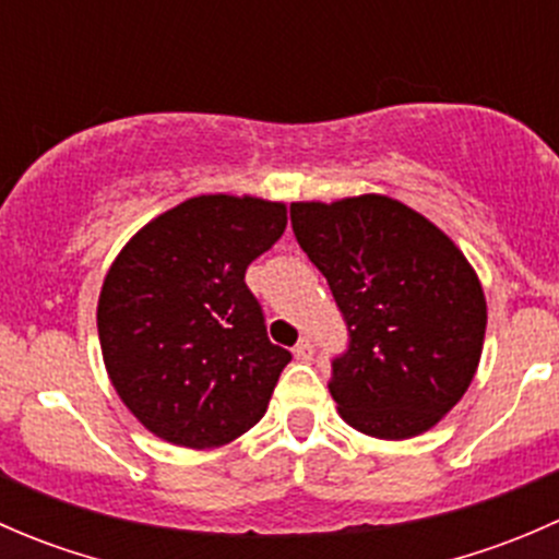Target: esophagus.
<instances>
[{
  "mask_svg": "<svg viewBox=\"0 0 559 559\" xmlns=\"http://www.w3.org/2000/svg\"><path fill=\"white\" fill-rule=\"evenodd\" d=\"M295 357L302 359V362H311L313 359V343L308 341V337H302L300 343L295 346Z\"/></svg>",
  "mask_w": 559,
  "mask_h": 559,
  "instance_id": "34e87169",
  "label": "esophagus"
}]
</instances>
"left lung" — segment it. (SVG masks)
Wrapping results in <instances>:
<instances>
[{
	"label": "left lung",
	"instance_id": "1",
	"mask_svg": "<svg viewBox=\"0 0 559 559\" xmlns=\"http://www.w3.org/2000/svg\"><path fill=\"white\" fill-rule=\"evenodd\" d=\"M292 229L348 330L330 394L365 436L403 441L460 403L481 359L487 302L465 253L384 194L292 202Z\"/></svg>",
	"mask_w": 559,
	"mask_h": 559
}]
</instances>
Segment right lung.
<instances>
[{
	"mask_svg": "<svg viewBox=\"0 0 559 559\" xmlns=\"http://www.w3.org/2000/svg\"><path fill=\"white\" fill-rule=\"evenodd\" d=\"M284 202L202 194L145 224L110 264L97 326L118 397L162 441L213 449L264 416L292 354L267 337L246 270Z\"/></svg>",
	"mask_w": 559,
	"mask_h": 559,
	"instance_id": "obj_1",
	"label": "right lung"
}]
</instances>
